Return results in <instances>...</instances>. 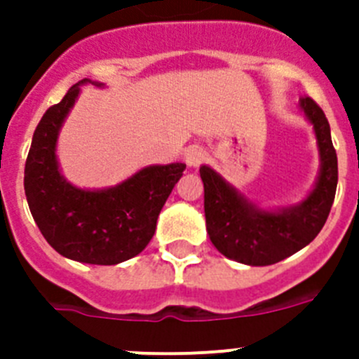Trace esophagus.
Masks as SVG:
<instances>
[{
    "label": "esophagus",
    "mask_w": 359,
    "mask_h": 359,
    "mask_svg": "<svg viewBox=\"0 0 359 359\" xmlns=\"http://www.w3.org/2000/svg\"><path fill=\"white\" fill-rule=\"evenodd\" d=\"M183 160H185V163L189 165L190 169H196V167H199L203 161L207 160V152L203 151L201 147H198V145H192V147H189L185 151Z\"/></svg>",
    "instance_id": "obj_1"
}]
</instances>
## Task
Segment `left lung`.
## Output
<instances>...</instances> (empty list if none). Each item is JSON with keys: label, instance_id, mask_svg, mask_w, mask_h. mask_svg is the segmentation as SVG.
<instances>
[{"label": "left lung", "instance_id": "8db88e82", "mask_svg": "<svg viewBox=\"0 0 359 359\" xmlns=\"http://www.w3.org/2000/svg\"><path fill=\"white\" fill-rule=\"evenodd\" d=\"M298 107L313 126L320 170L302 201L280 208H264L228 183L208 165L199 167L205 187V219L212 244L219 253L248 266H269L311 243L323 228L338 185V158L331 128L318 104L300 98Z\"/></svg>", "mask_w": 359, "mask_h": 359}]
</instances>
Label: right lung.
<instances>
[{"mask_svg": "<svg viewBox=\"0 0 359 359\" xmlns=\"http://www.w3.org/2000/svg\"><path fill=\"white\" fill-rule=\"evenodd\" d=\"M84 84L104 88L84 79L41 118L25 165V194L32 217L57 253L86 264H120L144 252L187 165H147L106 189L72 185L59 169L57 140Z\"/></svg>", "mask_w": 359, "mask_h": 359, "instance_id": "right-lung-1", "label": "right lung"}]
</instances>
